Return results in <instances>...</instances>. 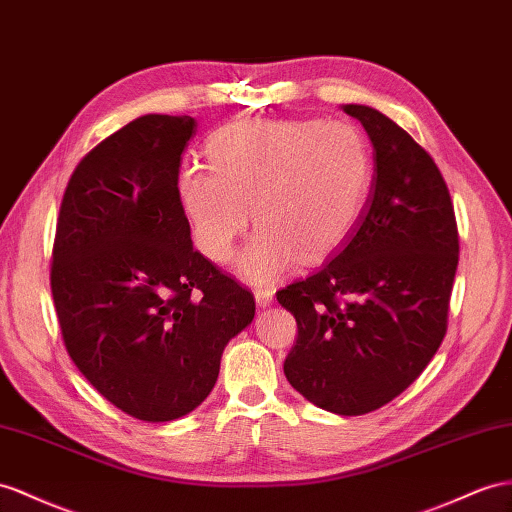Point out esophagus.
I'll use <instances>...</instances> for the list:
<instances>
[{"instance_id": "1", "label": "esophagus", "mask_w": 512, "mask_h": 512, "mask_svg": "<svg viewBox=\"0 0 512 512\" xmlns=\"http://www.w3.org/2000/svg\"><path fill=\"white\" fill-rule=\"evenodd\" d=\"M272 298H274L272 287H257L255 290V303L259 307H268L272 303Z\"/></svg>"}]
</instances>
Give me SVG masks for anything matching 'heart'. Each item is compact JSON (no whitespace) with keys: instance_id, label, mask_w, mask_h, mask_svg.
<instances>
[{"instance_id":"heart-1","label":"heart","mask_w":512,"mask_h":512,"mask_svg":"<svg viewBox=\"0 0 512 512\" xmlns=\"http://www.w3.org/2000/svg\"><path fill=\"white\" fill-rule=\"evenodd\" d=\"M207 151L212 170H183L179 201L212 261L231 257L253 212L257 231L235 261L248 283L333 253L370 201L372 151L350 123L248 121L218 131Z\"/></svg>"}]
</instances>
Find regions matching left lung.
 Segmentation results:
<instances>
[{"instance_id":"1","label":"left lung","mask_w":512,"mask_h":512,"mask_svg":"<svg viewBox=\"0 0 512 512\" xmlns=\"http://www.w3.org/2000/svg\"><path fill=\"white\" fill-rule=\"evenodd\" d=\"M342 110L372 140L370 201L331 259L277 300L298 324L287 381L324 411L363 415L400 396L441 346L458 231L432 157L383 112Z\"/></svg>"}]
</instances>
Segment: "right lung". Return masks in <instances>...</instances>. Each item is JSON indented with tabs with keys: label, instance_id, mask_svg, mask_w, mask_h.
Segmentation results:
<instances>
[{
	"label": "right lung",
	"instance_id": "right-lung-1",
	"mask_svg": "<svg viewBox=\"0 0 512 512\" xmlns=\"http://www.w3.org/2000/svg\"><path fill=\"white\" fill-rule=\"evenodd\" d=\"M192 116L144 114L77 164L60 205L51 294L73 363L142 422L194 411L255 298L192 248L179 201Z\"/></svg>",
	"mask_w": 512,
	"mask_h": 512
}]
</instances>
